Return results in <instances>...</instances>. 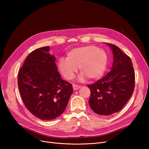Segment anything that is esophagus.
I'll list each match as a JSON object with an SVG mask.
<instances>
[{
	"instance_id": "obj_1",
	"label": "esophagus",
	"mask_w": 149,
	"mask_h": 149,
	"mask_svg": "<svg viewBox=\"0 0 149 149\" xmlns=\"http://www.w3.org/2000/svg\"><path fill=\"white\" fill-rule=\"evenodd\" d=\"M81 86L80 85H77V84H73V89L74 90H77L81 88Z\"/></svg>"
}]
</instances>
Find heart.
Instances as JSON below:
<instances>
[{"label": "heart", "mask_w": 149, "mask_h": 149, "mask_svg": "<svg viewBox=\"0 0 149 149\" xmlns=\"http://www.w3.org/2000/svg\"><path fill=\"white\" fill-rule=\"evenodd\" d=\"M107 62V54L103 49L95 46H84L70 50L66 60H59L58 68L60 74L68 80L74 79L77 68L81 73L80 80H84L86 77L91 80H97L103 75Z\"/></svg>", "instance_id": "1"}]
</instances>
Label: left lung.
<instances>
[{"mask_svg": "<svg viewBox=\"0 0 149 149\" xmlns=\"http://www.w3.org/2000/svg\"><path fill=\"white\" fill-rule=\"evenodd\" d=\"M111 48L113 62L104 77L88 85L91 90L89 104L100 115H110L120 111L132 97L135 88V72L130 57L116 45L106 43Z\"/></svg>", "mask_w": 149, "mask_h": 149, "instance_id": "8db88e82", "label": "left lung"}]
</instances>
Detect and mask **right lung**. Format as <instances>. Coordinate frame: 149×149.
I'll return each instance as SVG.
<instances>
[{
    "label": "right lung",
    "instance_id": "obj_1",
    "mask_svg": "<svg viewBox=\"0 0 149 149\" xmlns=\"http://www.w3.org/2000/svg\"><path fill=\"white\" fill-rule=\"evenodd\" d=\"M56 57L45 46L31 52L18 74V87L23 102L37 118L52 120L65 110L73 92L72 86L63 80Z\"/></svg>",
    "mask_w": 149,
    "mask_h": 149
}]
</instances>
